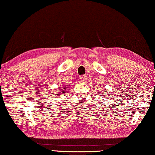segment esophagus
Instances as JSON below:
<instances>
[{
    "mask_svg": "<svg viewBox=\"0 0 155 155\" xmlns=\"http://www.w3.org/2000/svg\"><path fill=\"white\" fill-rule=\"evenodd\" d=\"M80 79H81V81H82V82H85V81H86V80H87V77H86V75L81 76Z\"/></svg>",
    "mask_w": 155,
    "mask_h": 155,
    "instance_id": "esophagus-1",
    "label": "esophagus"
}]
</instances>
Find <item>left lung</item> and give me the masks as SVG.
<instances>
[{"mask_svg":"<svg viewBox=\"0 0 155 155\" xmlns=\"http://www.w3.org/2000/svg\"><path fill=\"white\" fill-rule=\"evenodd\" d=\"M104 94H105V95H106V93H104Z\"/></svg>","mask_w":155,"mask_h":155,"instance_id":"1","label":"left lung"}]
</instances>
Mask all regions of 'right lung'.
<instances>
[{
  "instance_id": "obj_1",
  "label": "right lung",
  "mask_w": 155,
  "mask_h": 155,
  "mask_svg": "<svg viewBox=\"0 0 155 155\" xmlns=\"http://www.w3.org/2000/svg\"><path fill=\"white\" fill-rule=\"evenodd\" d=\"M67 89V87H66L64 85V86H62L60 88V91H59V92L57 93V95H64V93L66 92Z\"/></svg>"
}]
</instances>
